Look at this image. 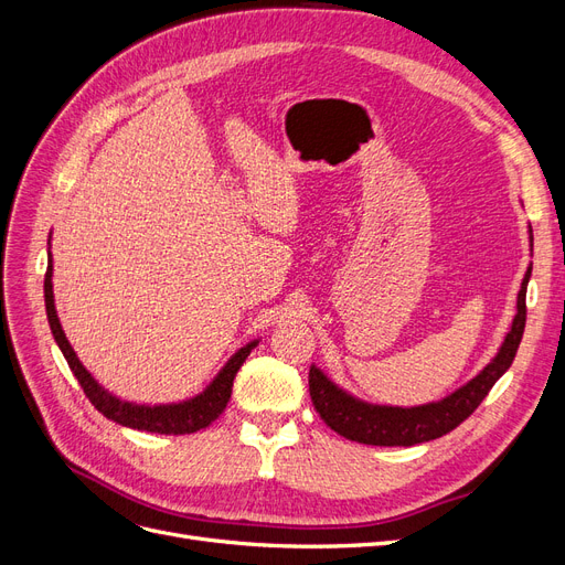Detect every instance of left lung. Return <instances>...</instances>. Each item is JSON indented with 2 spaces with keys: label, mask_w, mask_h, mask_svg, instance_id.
Instances as JSON below:
<instances>
[{
  "label": "left lung",
  "mask_w": 565,
  "mask_h": 565,
  "mask_svg": "<svg viewBox=\"0 0 565 565\" xmlns=\"http://www.w3.org/2000/svg\"><path fill=\"white\" fill-rule=\"evenodd\" d=\"M531 270L533 266H529L526 276H523L516 297V316L512 320L508 337H504L502 345L498 348L495 358L475 379L460 385L458 391L437 402L418 406L372 404L343 391L320 366L313 364L308 374V391L320 418L341 437L372 446H414L451 433L454 427H458L475 412L481 399L489 395L495 381L514 362L516 348L523 337V327H526V287L531 280Z\"/></svg>",
  "instance_id": "left-lung-1"
}]
</instances>
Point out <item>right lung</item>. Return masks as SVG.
<instances>
[{"label":"right lung","instance_id":"right-lung-1","mask_svg":"<svg viewBox=\"0 0 565 565\" xmlns=\"http://www.w3.org/2000/svg\"><path fill=\"white\" fill-rule=\"evenodd\" d=\"M49 245H51V236H49ZM44 301H46V318L51 324L53 339L57 348H61V353L65 355L72 374L84 387L90 404L109 420L132 427V430H145V433H157V435H191V433L203 430V427H207L226 408L231 399L233 379H236L238 369L247 360L249 350L259 343V339H252L245 345H241L236 353L226 360V364L220 369L217 376L205 385L203 393L182 402H170V404H138V402H128L111 395L107 387H103L93 379V374L82 364V360L76 358L55 310L51 247H49V268H46V280H44Z\"/></svg>","mask_w":565,"mask_h":565}]
</instances>
